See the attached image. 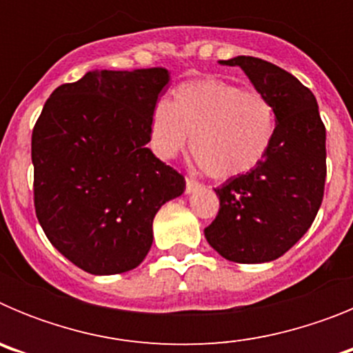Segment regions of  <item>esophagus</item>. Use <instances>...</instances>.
Segmentation results:
<instances>
[{
    "label": "esophagus",
    "mask_w": 353,
    "mask_h": 353,
    "mask_svg": "<svg viewBox=\"0 0 353 353\" xmlns=\"http://www.w3.org/2000/svg\"><path fill=\"white\" fill-rule=\"evenodd\" d=\"M198 187H199L198 180L189 179V176H187V179H185V194H191V192H194Z\"/></svg>",
    "instance_id": "1"
}]
</instances>
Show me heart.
<instances>
[{
  "label": "heart",
  "mask_w": 353,
  "mask_h": 353,
  "mask_svg": "<svg viewBox=\"0 0 353 353\" xmlns=\"http://www.w3.org/2000/svg\"><path fill=\"white\" fill-rule=\"evenodd\" d=\"M277 111L269 97L219 77L187 81L170 104H159L150 141L161 159H173L191 138L199 168L217 180L258 168L276 139Z\"/></svg>",
  "instance_id": "1"
}]
</instances>
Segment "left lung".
I'll use <instances>...</instances> for the list:
<instances>
[{
	"label": "left lung",
	"instance_id": "1",
	"mask_svg": "<svg viewBox=\"0 0 353 353\" xmlns=\"http://www.w3.org/2000/svg\"><path fill=\"white\" fill-rule=\"evenodd\" d=\"M221 65L240 67L277 111L276 139L260 166L215 189L219 212L205 239L236 263L283 256L313 224L325 187V125L310 88L269 61L236 56Z\"/></svg>",
	"mask_w": 353,
	"mask_h": 353
}]
</instances>
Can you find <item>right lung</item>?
<instances>
[{"label": "right lung", "mask_w": 353, "mask_h": 353, "mask_svg": "<svg viewBox=\"0 0 353 353\" xmlns=\"http://www.w3.org/2000/svg\"><path fill=\"white\" fill-rule=\"evenodd\" d=\"M168 83L162 67L93 70L43 104L31 136L37 219L84 272L136 269L154 242L155 214L185 189L146 148Z\"/></svg>", "instance_id": "right-lung-1"}]
</instances>
